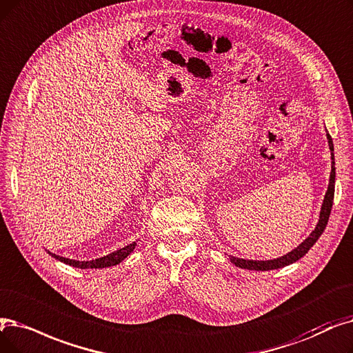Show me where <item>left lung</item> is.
I'll use <instances>...</instances> for the list:
<instances>
[{"label": "left lung", "mask_w": 353, "mask_h": 353, "mask_svg": "<svg viewBox=\"0 0 353 353\" xmlns=\"http://www.w3.org/2000/svg\"><path fill=\"white\" fill-rule=\"evenodd\" d=\"M327 137V143H329V148H330V156H332V172H330V179H329V186H327V192L325 194L323 203H321V209H320V216H319V222L314 228V231L305 238L297 248H294L293 251H290L288 254L280 256V258H274V259H268V261H256V259H243V258H236L229 255V259L231 263H234L236 267L239 268H245V270H254V271H270V270H279L283 268L285 265L293 264L301 256H304L305 254L309 252V250L316 243V241L320 238V235L323 234L325 228L327 225L329 216H330V210H332V205H333V196H334V177H336V168H334V150H333V141L332 137L329 135V132H326Z\"/></svg>", "instance_id": "obj_1"}]
</instances>
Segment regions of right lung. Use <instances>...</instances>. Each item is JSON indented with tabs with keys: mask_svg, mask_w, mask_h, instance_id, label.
I'll use <instances>...</instances> for the list:
<instances>
[{
	"mask_svg": "<svg viewBox=\"0 0 353 353\" xmlns=\"http://www.w3.org/2000/svg\"><path fill=\"white\" fill-rule=\"evenodd\" d=\"M135 247H137V242H132V243H128L127 247H124V248H119V250H117V251H114V252H111L108 255H105V256L92 259V261H78V259H69V258H65V256L56 255V254H53L50 251H48V252L53 258L59 259L60 263H65L68 265L81 268V270H86V268H106V267L117 265L121 261H124V259L134 251Z\"/></svg>",
	"mask_w": 353,
	"mask_h": 353,
	"instance_id": "right-lung-1",
	"label": "right lung"
}]
</instances>
